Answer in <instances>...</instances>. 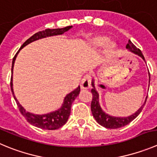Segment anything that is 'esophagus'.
Instances as JSON below:
<instances>
[{"label":"esophagus","instance_id":"obj_1","mask_svg":"<svg viewBox=\"0 0 157 157\" xmlns=\"http://www.w3.org/2000/svg\"><path fill=\"white\" fill-rule=\"evenodd\" d=\"M90 82H91V77L90 75H86L83 77V80L80 83V88L81 89H88L90 87Z\"/></svg>","mask_w":157,"mask_h":157}]
</instances>
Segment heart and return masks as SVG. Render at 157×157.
I'll return each instance as SVG.
<instances>
[{
    "mask_svg": "<svg viewBox=\"0 0 157 157\" xmlns=\"http://www.w3.org/2000/svg\"><path fill=\"white\" fill-rule=\"evenodd\" d=\"M108 40V38L105 36H101V35H98V36H95L94 37H92L91 39H89V44L91 47L93 48H100L101 46H103L105 44V48L108 50H112V49H114L115 47V44L113 43L111 41Z\"/></svg>",
    "mask_w": 157,
    "mask_h": 157,
    "instance_id": "heart-1",
    "label": "heart"
}]
</instances>
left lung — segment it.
Instances as JSON below:
<instances>
[{
	"label": "left lung",
	"instance_id": "1",
	"mask_svg": "<svg viewBox=\"0 0 157 157\" xmlns=\"http://www.w3.org/2000/svg\"><path fill=\"white\" fill-rule=\"evenodd\" d=\"M126 49L128 51H129V52L137 55L138 56L141 57L143 60L145 61V58L144 56H143L142 52L140 51V49H139L138 48L136 47V45H135L130 40H128V44L126 45ZM145 62H146V61H145ZM149 81H150V76H149ZM91 85L92 87H93V88L91 89L93 99H92L91 105H90L92 115H93L94 118H95V120H96L97 122L98 123L99 125H102V126L105 127V128H118L129 124L132 121H133L136 117L140 115V112H141L142 110H143V107H144L145 104H146V99H147V97H146V100H145V102L143 103V105H142L134 114L129 115V116H112V115H108V113H106V112L102 109L101 107L100 102H99V94L98 92L97 91L96 88H95L94 80V79L91 81Z\"/></svg>",
	"mask_w": 157,
	"mask_h": 157
}]
</instances>
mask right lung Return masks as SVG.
I'll list each match as a JSON object with an SVG mask.
<instances>
[{
  "mask_svg": "<svg viewBox=\"0 0 157 157\" xmlns=\"http://www.w3.org/2000/svg\"><path fill=\"white\" fill-rule=\"evenodd\" d=\"M73 26H67V27L63 28V29H45V30L39 32L36 34H34L32 37L29 38V39L25 41L21 45V48L19 49L16 55L14 56V59L12 61V67H11V88L12 91L13 96L17 103V106L19 108V111L21 113V115L26 118L28 121L30 123L31 125H34L37 128H42V129H47V130H54L57 128H60L63 125H65L66 122L68 120L69 116L70 114V110H71V105L73 101L76 99L77 96L80 94V86L77 87L75 90L67 94V96L64 98L63 102L62 104V106L59 109L56 110L54 112H49L47 114H44V115H36V114L31 113V112H26L25 109L20 105L18 101L15 98V95L14 93V89H13V69H14V62H15L16 57L18 52H20L21 49L29 45V43L32 42H35L39 39H43V38L50 37V36H59V35L64 34L66 32L72 29Z\"/></svg>",
  "mask_w": 157,
  "mask_h": 157,
  "instance_id": "right-lung-1",
  "label": "right lung"
}]
</instances>
